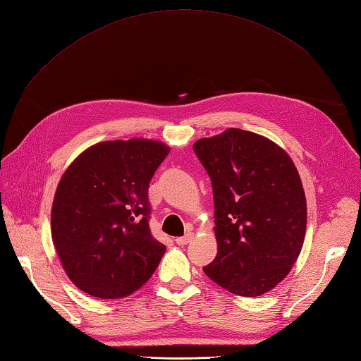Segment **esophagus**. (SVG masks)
Wrapping results in <instances>:
<instances>
[{"label":"esophagus","instance_id":"esophagus-1","mask_svg":"<svg viewBox=\"0 0 361 361\" xmlns=\"http://www.w3.org/2000/svg\"><path fill=\"white\" fill-rule=\"evenodd\" d=\"M192 238H194V233H187L185 236L176 238V244L178 245H187L190 241H192Z\"/></svg>","mask_w":361,"mask_h":361}]
</instances>
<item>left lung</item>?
Wrapping results in <instances>:
<instances>
[{
    "label": "left lung",
    "instance_id": "left-lung-1",
    "mask_svg": "<svg viewBox=\"0 0 361 361\" xmlns=\"http://www.w3.org/2000/svg\"><path fill=\"white\" fill-rule=\"evenodd\" d=\"M192 149L214 190L216 256L204 274L239 297H260L289 274L304 244L307 202L298 170L274 141L238 128Z\"/></svg>",
    "mask_w": 361,
    "mask_h": 361
}]
</instances>
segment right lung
<instances>
[{"label":"right lung","mask_w":361,"mask_h":361,"mask_svg":"<svg viewBox=\"0 0 361 361\" xmlns=\"http://www.w3.org/2000/svg\"><path fill=\"white\" fill-rule=\"evenodd\" d=\"M170 147L158 140L101 141L63 173L51 209V235L73 285L102 300L138 290L166 245L152 236L147 190Z\"/></svg>","instance_id":"right-lung-1"}]
</instances>
